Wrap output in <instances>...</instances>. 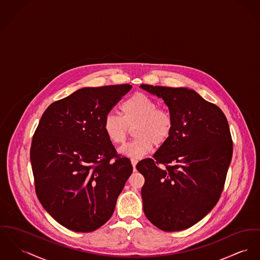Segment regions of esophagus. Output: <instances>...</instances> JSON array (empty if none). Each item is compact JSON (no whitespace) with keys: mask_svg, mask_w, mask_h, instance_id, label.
Here are the masks:
<instances>
[{"mask_svg":"<svg viewBox=\"0 0 260 260\" xmlns=\"http://www.w3.org/2000/svg\"><path fill=\"white\" fill-rule=\"evenodd\" d=\"M131 161H132V164H133V166H134V169H136V166H137V164H138L139 160L135 159V158H132Z\"/></svg>","mask_w":260,"mask_h":260,"instance_id":"obj_1","label":"esophagus"}]
</instances>
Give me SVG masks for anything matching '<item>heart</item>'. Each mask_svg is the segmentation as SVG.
Listing matches in <instances>:
<instances>
[{"label": "heart", "mask_w": 260, "mask_h": 260, "mask_svg": "<svg viewBox=\"0 0 260 260\" xmlns=\"http://www.w3.org/2000/svg\"><path fill=\"white\" fill-rule=\"evenodd\" d=\"M121 117L108 114L103 122V128L108 140L120 145L125 142L134 128L136 139L122 146L120 153L133 158H141L149 153L154 144L161 146L167 142L173 131L171 113L159 108L155 100L143 93H135L120 106Z\"/></svg>", "instance_id": "b5f03b06"}]
</instances>
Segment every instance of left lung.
<instances>
[{
  "instance_id": "obj_1",
  "label": "left lung",
  "mask_w": 260,
  "mask_h": 260,
  "mask_svg": "<svg viewBox=\"0 0 260 260\" xmlns=\"http://www.w3.org/2000/svg\"><path fill=\"white\" fill-rule=\"evenodd\" d=\"M164 101L173 131L153 158L137 169L146 218L164 232L186 230L208 215L220 199L233 156L226 118L218 106L194 90L141 84Z\"/></svg>"
}]
</instances>
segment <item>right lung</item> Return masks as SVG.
Returning a JSON list of instances; mask_svg holds the SVG:
<instances>
[{"label": "right lung", "instance_id": "1", "mask_svg": "<svg viewBox=\"0 0 260 260\" xmlns=\"http://www.w3.org/2000/svg\"><path fill=\"white\" fill-rule=\"evenodd\" d=\"M129 84L83 88L52 103L32 137L30 161L38 198L68 230L90 233L112 217L133 173L103 128Z\"/></svg>", "mask_w": 260, "mask_h": 260}]
</instances>
